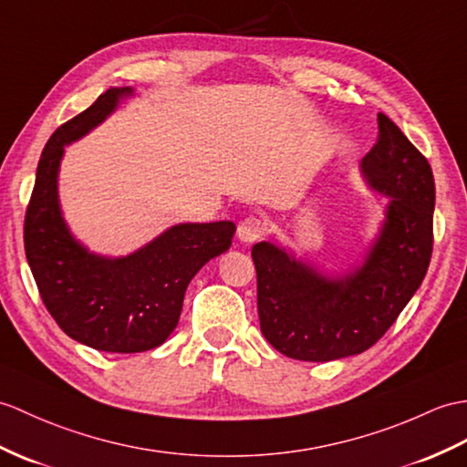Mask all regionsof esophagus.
<instances>
[{
    "label": "esophagus",
    "instance_id": "obj_1",
    "mask_svg": "<svg viewBox=\"0 0 467 467\" xmlns=\"http://www.w3.org/2000/svg\"><path fill=\"white\" fill-rule=\"evenodd\" d=\"M265 231H266V226H265L263 221L256 219V216H246L244 221L238 223L236 236H238V241H241V243L253 244V243L258 241L260 236L265 234Z\"/></svg>",
    "mask_w": 467,
    "mask_h": 467
}]
</instances>
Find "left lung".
<instances>
[{"label":"left lung","mask_w":467,"mask_h":467,"mask_svg":"<svg viewBox=\"0 0 467 467\" xmlns=\"http://www.w3.org/2000/svg\"><path fill=\"white\" fill-rule=\"evenodd\" d=\"M360 167L389 204L380 234L354 273L328 278L273 243L253 246L260 330L288 358L328 362L368 350L428 273L436 202L428 159L392 119L378 113V140Z\"/></svg>","instance_id":"1"}]
</instances>
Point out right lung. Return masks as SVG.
I'll use <instances>...</instances> for the list:
<instances>
[{
	"label": "right lung",
	"instance_id": "right-lung-1",
	"mask_svg": "<svg viewBox=\"0 0 467 467\" xmlns=\"http://www.w3.org/2000/svg\"><path fill=\"white\" fill-rule=\"evenodd\" d=\"M131 93V87L107 89L51 135L24 224L27 263L53 320L69 338L119 354L157 348L169 338L192 276L229 251L236 229L231 221L177 224L123 258L91 254L71 236L57 199L63 147L89 133Z\"/></svg>",
	"mask_w": 467,
	"mask_h": 467
}]
</instances>
